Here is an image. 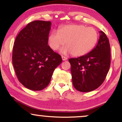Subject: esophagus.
<instances>
[{
	"instance_id": "esophagus-1",
	"label": "esophagus",
	"mask_w": 122,
	"mask_h": 122,
	"mask_svg": "<svg viewBox=\"0 0 122 122\" xmlns=\"http://www.w3.org/2000/svg\"><path fill=\"white\" fill-rule=\"evenodd\" d=\"M61 57H62V60H63V61H66V60H67V59H68L66 57L63 56H61Z\"/></svg>"
}]
</instances>
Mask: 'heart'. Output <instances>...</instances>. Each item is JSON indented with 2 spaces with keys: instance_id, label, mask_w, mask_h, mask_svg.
Listing matches in <instances>:
<instances>
[{
  "instance_id": "obj_1",
  "label": "heart",
  "mask_w": 122,
  "mask_h": 122,
  "mask_svg": "<svg viewBox=\"0 0 122 122\" xmlns=\"http://www.w3.org/2000/svg\"><path fill=\"white\" fill-rule=\"evenodd\" d=\"M97 39L98 33L94 28L82 25H68L60 27L58 32H51L48 37V44L51 49L57 50L65 43L66 46L60 51L79 57L91 51Z\"/></svg>"
}]
</instances>
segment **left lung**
<instances>
[{
	"label": "left lung",
	"mask_w": 122,
	"mask_h": 122,
	"mask_svg": "<svg viewBox=\"0 0 122 122\" xmlns=\"http://www.w3.org/2000/svg\"><path fill=\"white\" fill-rule=\"evenodd\" d=\"M96 47L88 54L69 59L74 87L82 92L97 89L104 82L111 64L110 45L106 34L99 31Z\"/></svg>",
	"instance_id": "obj_1"
}]
</instances>
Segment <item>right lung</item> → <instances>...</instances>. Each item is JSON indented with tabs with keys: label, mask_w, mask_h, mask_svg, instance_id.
I'll return each mask as SVG.
<instances>
[{
	"label": "right lung",
	"mask_w": 122,
	"mask_h": 122,
	"mask_svg": "<svg viewBox=\"0 0 122 122\" xmlns=\"http://www.w3.org/2000/svg\"><path fill=\"white\" fill-rule=\"evenodd\" d=\"M51 25L50 21H33L15 39L12 64L19 82L30 90L46 87L54 69L62 62L61 56L47 45Z\"/></svg>",
	"instance_id": "right-lung-1"
}]
</instances>
